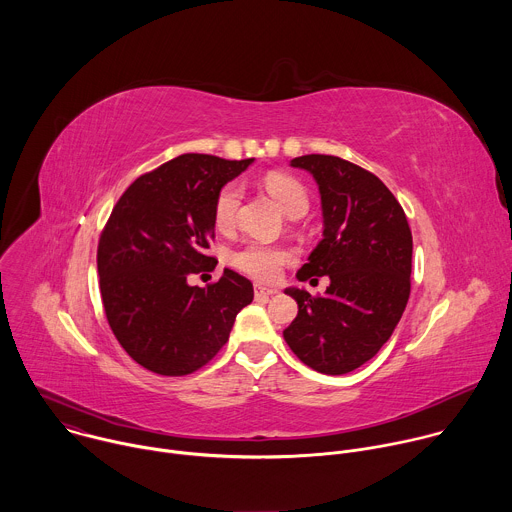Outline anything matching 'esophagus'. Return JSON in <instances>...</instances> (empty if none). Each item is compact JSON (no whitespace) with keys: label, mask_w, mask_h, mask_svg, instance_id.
Segmentation results:
<instances>
[{"label":"esophagus","mask_w":512,"mask_h":512,"mask_svg":"<svg viewBox=\"0 0 512 512\" xmlns=\"http://www.w3.org/2000/svg\"><path fill=\"white\" fill-rule=\"evenodd\" d=\"M277 294V289L271 287H263V285H255V298H271Z\"/></svg>","instance_id":"34e87169"}]
</instances>
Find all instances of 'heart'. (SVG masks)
Wrapping results in <instances>:
<instances>
[{
    "instance_id": "1",
    "label": "heart",
    "mask_w": 512,
    "mask_h": 512,
    "mask_svg": "<svg viewBox=\"0 0 512 512\" xmlns=\"http://www.w3.org/2000/svg\"><path fill=\"white\" fill-rule=\"evenodd\" d=\"M263 186L287 216L304 214L308 210V192L302 186V182L296 180L294 176L271 172L263 178ZM241 202H243V186L239 182H229L221 188V192L216 194V200H214V223L218 229L229 231L235 227ZM291 261H294V253L277 245L247 243L245 247L231 253V263L237 269L261 281L277 279L283 265Z\"/></svg>"
}]
</instances>
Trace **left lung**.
<instances>
[{
    "mask_svg": "<svg viewBox=\"0 0 512 512\" xmlns=\"http://www.w3.org/2000/svg\"><path fill=\"white\" fill-rule=\"evenodd\" d=\"M289 166L314 176L324 216L322 241L298 271L300 281L328 275L326 294L287 287L298 316L283 330L294 354L324 375H346L391 338L411 291L413 239L391 190L371 172L336 156L310 154Z\"/></svg>",
    "mask_w": 512,
    "mask_h": 512,
    "instance_id": "8db88e82",
    "label": "left lung"
}]
</instances>
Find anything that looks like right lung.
<instances>
[{"instance_id":"right-lung-1","label":"right lung","mask_w":512,"mask_h":512,"mask_svg":"<svg viewBox=\"0 0 512 512\" xmlns=\"http://www.w3.org/2000/svg\"><path fill=\"white\" fill-rule=\"evenodd\" d=\"M249 160L178 156L139 176L117 200L99 239L103 308L123 350L164 377L198 371L221 350L253 283L233 269L206 285L188 275L214 269V200Z\"/></svg>"}]
</instances>
